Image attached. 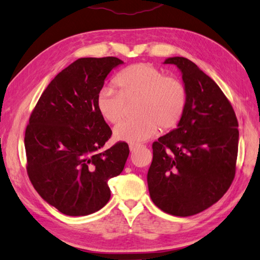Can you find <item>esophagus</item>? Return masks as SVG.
<instances>
[{"label":"esophagus","instance_id":"34e87169","mask_svg":"<svg viewBox=\"0 0 260 260\" xmlns=\"http://www.w3.org/2000/svg\"><path fill=\"white\" fill-rule=\"evenodd\" d=\"M139 148H141V147H139V146H133V145H130V146H129V149H130V151L132 152V153H133V152H135Z\"/></svg>","mask_w":260,"mask_h":260}]
</instances>
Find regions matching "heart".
<instances>
[{
    "mask_svg": "<svg viewBox=\"0 0 260 260\" xmlns=\"http://www.w3.org/2000/svg\"><path fill=\"white\" fill-rule=\"evenodd\" d=\"M118 92L103 88L96 108L104 120L117 124L124 115L125 103L134 105L135 119L125 120L113 132L114 140L136 145L149 140L159 127L173 129L184 114L187 94L182 84L149 64H135L119 73L115 80Z\"/></svg>",
    "mask_w": 260,
    "mask_h": 260,
    "instance_id": "obj_1",
    "label": "heart"
}]
</instances>
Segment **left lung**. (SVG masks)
<instances>
[{
	"instance_id": "obj_1",
	"label": "left lung",
	"mask_w": 260,
	"mask_h": 260,
	"mask_svg": "<svg viewBox=\"0 0 260 260\" xmlns=\"http://www.w3.org/2000/svg\"><path fill=\"white\" fill-rule=\"evenodd\" d=\"M186 89L177 128L152 145L147 181L152 202L168 214L191 216L217 203L235 176L238 121L230 102L190 59L168 57Z\"/></svg>"
}]
</instances>
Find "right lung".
<instances>
[{
	"mask_svg": "<svg viewBox=\"0 0 260 260\" xmlns=\"http://www.w3.org/2000/svg\"><path fill=\"white\" fill-rule=\"evenodd\" d=\"M114 56L82 57L60 71L42 93L25 132L27 173L45 202L69 216H85L110 200L108 180L124 170L127 143L101 151L112 134L96 99Z\"/></svg>",
	"mask_w": 260,
	"mask_h": 260,
	"instance_id": "right-lung-1",
	"label": "right lung"
}]
</instances>
